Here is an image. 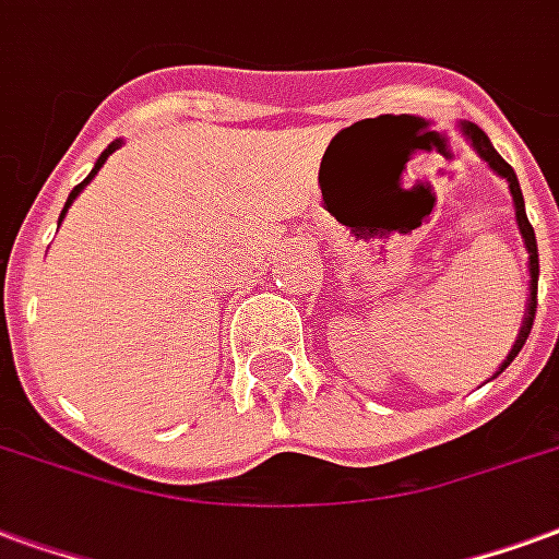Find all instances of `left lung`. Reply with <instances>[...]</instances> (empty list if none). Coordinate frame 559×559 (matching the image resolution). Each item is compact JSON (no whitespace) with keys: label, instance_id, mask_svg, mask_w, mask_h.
<instances>
[{"label":"left lung","instance_id":"obj_1","mask_svg":"<svg viewBox=\"0 0 559 559\" xmlns=\"http://www.w3.org/2000/svg\"><path fill=\"white\" fill-rule=\"evenodd\" d=\"M459 130H462L464 142H471V148L488 163V169L500 178H507L509 185V193H512V207H515V223H519V231H521V240H524V250H527V271H531V295H527V309H524V321H521V330L519 336H515V345L509 348L507 360L497 366V372L491 378L503 372L519 352L524 348V342L531 336V328H533V319H536V285H539V252H536V235H533V226L531 219H527V211H524V195H521V187H519V178L512 173V166H509L500 154L495 151L491 140L486 136V130L476 128L474 121H459Z\"/></svg>","mask_w":559,"mask_h":559}]
</instances>
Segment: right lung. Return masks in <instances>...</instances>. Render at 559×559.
<instances>
[{"mask_svg": "<svg viewBox=\"0 0 559 559\" xmlns=\"http://www.w3.org/2000/svg\"><path fill=\"white\" fill-rule=\"evenodd\" d=\"M118 145H121V140H112V142H109L107 148L100 151V157H97V160H95V166H92V173L85 175V181H80V185L73 187V190H71V195H68V202H64V207H62V217H59V226H62V219H64V214H68V207L73 205V199H76V195L83 193L85 187H88V181H92V178H95V175L100 173V166H104V163H107V157H109V154H112V151L118 148Z\"/></svg>", "mask_w": 559, "mask_h": 559, "instance_id": "obj_1", "label": "right lung"}]
</instances>
